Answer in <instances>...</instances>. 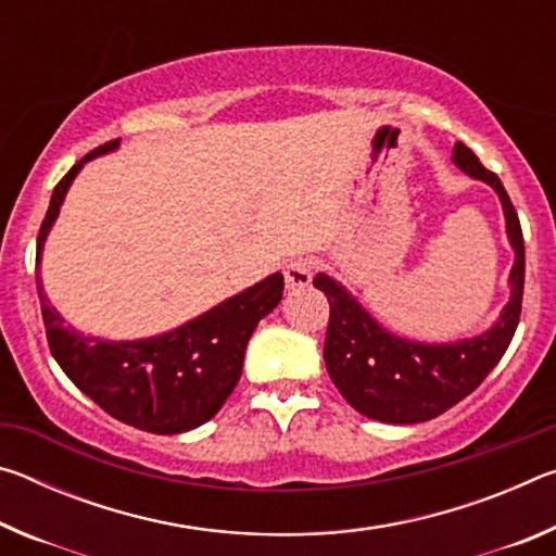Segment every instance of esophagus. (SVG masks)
<instances>
[{
  "label": "esophagus",
  "instance_id": "34e87169",
  "mask_svg": "<svg viewBox=\"0 0 556 556\" xmlns=\"http://www.w3.org/2000/svg\"><path fill=\"white\" fill-rule=\"evenodd\" d=\"M314 271H316V260L314 257H296V260H291L289 265L285 267L287 289L308 287V281H312Z\"/></svg>",
  "mask_w": 556,
  "mask_h": 556
}]
</instances>
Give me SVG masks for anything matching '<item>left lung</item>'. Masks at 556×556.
Returning <instances> with one entry per match:
<instances>
[{"instance_id": "1", "label": "left lung", "mask_w": 556, "mask_h": 556, "mask_svg": "<svg viewBox=\"0 0 556 556\" xmlns=\"http://www.w3.org/2000/svg\"><path fill=\"white\" fill-rule=\"evenodd\" d=\"M451 159L468 176L495 188L505 211L507 238L515 248L510 301L491 331L444 345L404 341L375 321L336 279L326 275L314 279V287L324 291L331 306L324 343L328 375L355 412L388 425H419L468 397L501 363L520 324L525 240L515 205L501 178L488 172L466 144L456 142Z\"/></svg>"}]
</instances>
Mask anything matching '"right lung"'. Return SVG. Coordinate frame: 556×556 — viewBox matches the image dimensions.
<instances>
[{
	"mask_svg": "<svg viewBox=\"0 0 556 556\" xmlns=\"http://www.w3.org/2000/svg\"><path fill=\"white\" fill-rule=\"evenodd\" d=\"M117 144L119 139H112L92 149L53 188L36 242V267L75 174L88 159L108 154ZM36 289L49 348L75 388L129 427L152 434H181L213 419L230 397L242 375L244 348L257 324L281 301L285 277L277 271L164 336L122 343L75 333L49 306L39 275Z\"/></svg>",
	"mask_w": 556,
	"mask_h": 556,
	"instance_id": "obj_1",
	"label": "right lung"
}]
</instances>
